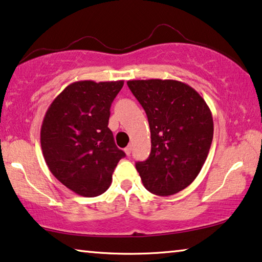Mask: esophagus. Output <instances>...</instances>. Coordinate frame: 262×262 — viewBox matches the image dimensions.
<instances>
[{"instance_id": "esophagus-1", "label": "esophagus", "mask_w": 262, "mask_h": 262, "mask_svg": "<svg viewBox=\"0 0 262 262\" xmlns=\"http://www.w3.org/2000/svg\"><path fill=\"white\" fill-rule=\"evenodd\" d=\"M124 151H125V154H126L127 156H130V155H131V151H132V146H131V145L126 146V148L124 149Z\"/></svg>"}]
</instances>
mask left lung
I'll use <instances>...</instances> for the list:
<instances>
[{
	"label": "left lung",
	"mask_w": 262,
	"mask_h": 262,
	"mask_svg": "<svg viewBox=\"0 0 262 262\" xmlns=\"http://www.w3.org/2000/svg\"><path fill=\"white\" fill-rule=\"evenodd\" d=\"M127 85L148 117L151 152L136 163L149 192L175 194L202 170L213 138L211 111L191 85L175 80H132Z\"/></svg>",
	"instance_id": "1"
}]
</instances>
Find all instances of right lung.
I'll return each instance as SVG.
<instances>
[{
	"mask_svg": "<svg viewBox=\"0 0 262 262\" xmlns=\"http://www.w3.org/2000/svg\"><path fill=\"white\" fill-rule=\"evenodd\" d=\"M124 81H78L46 111L40 128L42 155L57 180L82 196L106 192L125 156L108 128L110 108Z\"/></svg>",
	"mask_w": 262,
	"mask_h": 262,
	"instance_id": "obj_1",
	"label": "right lung"
}]
</instances>
